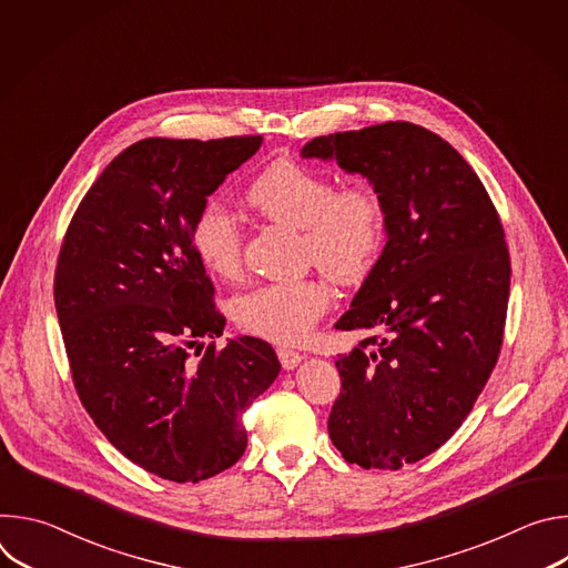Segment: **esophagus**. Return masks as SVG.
<instances>
[{"label": "esophagus", "instance_id": "obj_1", "mask_svg": "<svg viewBox=\"0 0 568 568\" xmlns=\"http://www.w3.org/2000/svg\"><path fill=\"white\" fill-rule=\"evenodd\" d=\"M278 359H281V366L285 371H292V368H296L305 359V355H301L296 351H290V348H278Z\"/></svg>", "mask_w": 568, "mask_h": 568}]
</instances>
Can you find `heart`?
Returning <instances> with one entry per match:
<instances>
[{
	"instance_id": "heart-1",
	"label": "heart",
	"mask_w": 568,
	"mask_h": 568,
	"mask_svg": "<svg viewBox=\"0 0 568 568\" xmlns=\"http://www.w3.org/2000/svg\"><path fill=\"white\" fill-rule=\"evenodd\" d=\"M247 202L263 217L303 231L305 256L339 283L362 278L384 242V211L368 184L337 189L326 173L281 159L247 189ZM197 263L231 281L242 270V233L233 215L215 200L197 211L191 226ZM331 292L321 281L267 283L233 303L235 323L274 344L303 342L328 310Z\"/></svg>"
}]
</instances>
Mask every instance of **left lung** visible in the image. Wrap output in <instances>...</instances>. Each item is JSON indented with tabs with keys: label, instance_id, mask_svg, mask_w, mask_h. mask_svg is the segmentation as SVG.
I'll return each mask as SVG.
<instances>
[{
	"label": "left lung",
	"instance_id": "obj_1",
	"mask_svg": "<svg viewBox=\"0 0 568 568\" xmlns=\"http://www.w3.org/2000/svg\"><path fill=\"white\" fill-rule=\"evenodd\" d=\"M301 156L359 173L382 202L386 245L335 323L371 337L335 362L328 434L348 463L399 469L452 438L497 364L510 294L504 226L467 161L420 125L316 136Z\"/></svg>",
	"mask_w": 568,
	"mask_h": 568
}]
</instances>
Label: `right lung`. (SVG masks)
Returning <instances> with one entry per match:
<instances>
[{
	"instance_id": "1",
	"label": "right lung",
	"mask_w": 568,
	"mask_h": 568,
	"mask_svg": "<svg viewBox=\"0 0 568 568\" xmlns=\"http://www.w3.org/2000/svg\"><path fill=\"white\" fill-rule=\"evenodd\" d=\"M261 143H132L80 202L58 256L53 298L78 397L125 458L169 480H204L245 454L242 412L281 371L256 337L202 353L224 316L191 247L206 197Z\"/></svg>"
}]
</instances>
